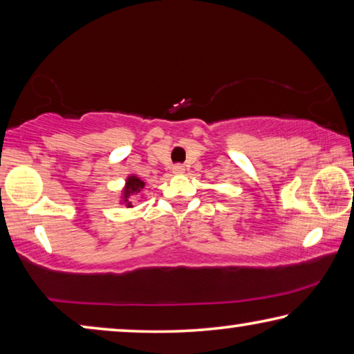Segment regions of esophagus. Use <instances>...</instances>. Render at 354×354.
I'll list each match as a JSON object with an SVG mask.
<instances>
[{"label":"esophagus","instance_id":"esophagus-1","mask_svg":"<svg viewBox=\"0 0 354 354\" xmlns=\"http://www.w3.org/2000/svg\"><path fill=\"white\" fill-rule=\"evenodd\" d=\"M173 173H175V175H184V173H186V168H184V165L178 164L173 167Z\"/></svg>","mask_w":354,"mask_h":354}]
</instances>
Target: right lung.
Wrapping results in <instances>:
<instances>
[{
	"label": "right lung",
	"instance_id": "obj_1",
	"mask_svg": "<svg viewBox=\"0 0 354 354\" xmlns=\"http://www.w3.org/2000/svg\"><path fill=\"white\" fill-rule=\"evenodd\" d=\"M145 187V183L136 175H131L126 178L124 189L121 192V205H126V207H132L131 197L140 194V190Z\"/></svg>",
	"mask_w": 354,
	"mask_h": 354
}]
</instances>
